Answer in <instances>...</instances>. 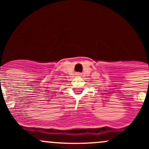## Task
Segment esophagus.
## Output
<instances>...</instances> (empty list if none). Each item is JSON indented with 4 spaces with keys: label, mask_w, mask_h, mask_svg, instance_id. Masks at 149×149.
Wrapping results in <instances>:
<instances>
[{
    "label": "esophagus",
    "mask_w": 149,
    "mask_h": 149,
    "mask_svg": "<svg viewBox=\"0 0 149 149\" xmlns=\"http://www.w3.org/2000/svg\"><path fill=\"white\" fill-rule=\"evenodd\" d=\"M76 76H81V73H78L77 74H76Z\"/></svg>",
    "instance_id": "obj_1"
}]
</instances>
